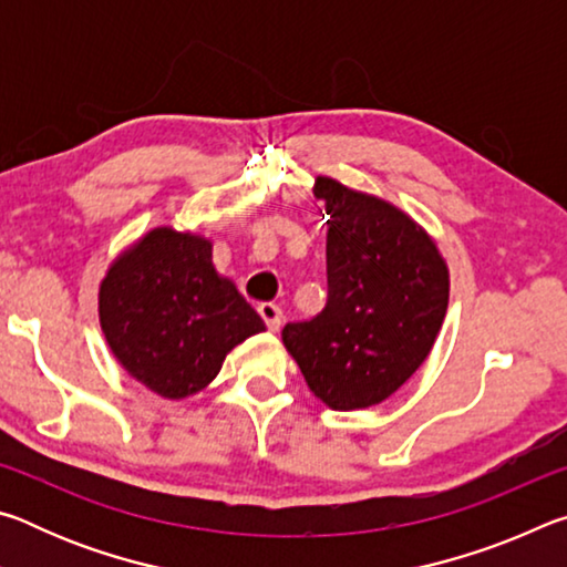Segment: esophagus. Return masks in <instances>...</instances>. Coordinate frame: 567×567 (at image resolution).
I'll return each mask as SVG.
<instances>
[{"mask_svg": "<svg viewBox=\"0 0 567 567\" xmlns=\"http://www.w3.org/2000/svg\"><path fill=\"white\" fill-rule=\"evenodd\" d=\"M257 312H260V318L265 320V324H267V330H280V324H282V310L280 307H277L275 302H262V305H257Z\"/></svg>", "mask_w": 567, "mask_h": 567, "instance_id": "34e87169", "label": "esophagus"}]
</instances>
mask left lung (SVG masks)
Returning a JSON list of instances; mask_svg holds the SVG:
<instances>
[{
    "instance_id": "obj_1",
    "label": "left lung",
    "mask_w": 567,
    "mask_h": 567,
    "mask_svg": "<svg viewBox=\"0 0 567 567\" xmlns=\"http://www.w3.org/2000/svg\"><path fill=\"white\" fill-rule=\"evenodd\" d=\"M315 195L330 215L328 302L310 320L287 322L282 342L324 405L370 408L433 350L447 267L433 239L385 199L330 177H318Z\"/></svg>"
}]
</instances>
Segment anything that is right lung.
<instances>
[{
	"label": "right lung",
	"instance_id": "obj_1",
	"mask_svg": "<svg viewBox=\"0 0 567 567\" xmlns=\"http://www.w3.org/2000/svg\"><path fill=\"white\" fill-rule=\"evenodd\" d=\"M100 322L124 370L169 400L203 390L235 344L265 330L215 272L213 245L169 227L152 229L110 267Z\"/></svg>",
	"mask_w": 567,
	"mask_h": 567
}]
</instances>
